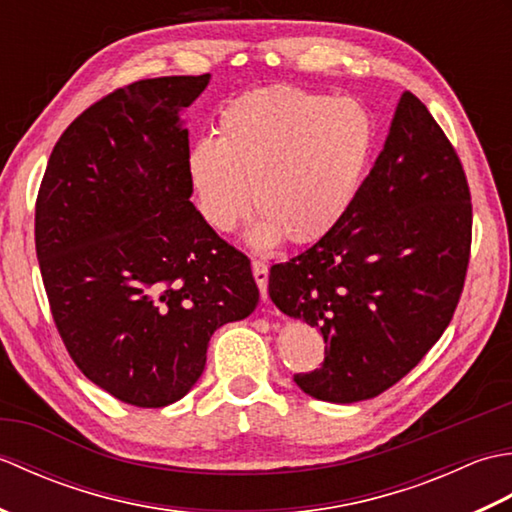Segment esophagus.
<instances>
[{"instance_id": "esophagus-1", "label": "esophagus", "mask_w": 512, "mask_h": 512, "mask_svg": "<svg viewBox=\"0 0 512 512\" xmlns=\"http://www.w3.org/2000/svg\"><path fill=\"white\" fill-rule=\"evenodd\" d=\"M253 277H255L257 286H259V292H262V297L266 299L268 297L266 295V288H268V264L255 259V262H253Z\"/></svg>"}]
</instances>
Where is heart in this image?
<instances>
[{"mask_svg": "<svg viewBox=\"0 0 512 512\" xmlns=\"http://www.w3.org/2000/svg\"><path fill=\"white\" fill-rule=\"evenodd\" d=\"M376 143L363 103L299 88L255 90L217 114V138L187 154L195 209L217 233L253 211L257 244H312L334 231L361 193Z\"/></svg>", "mask_w": 512, "mask_h": 512, "instance_id": "b5f03b06", "label": "heart"}]
</instances>
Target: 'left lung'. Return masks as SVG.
<instances>
[{
    "instance_id": "8db88e82",
    "label": "left lung",
    "mask_w": 512,
    "mask_h": 512,
    "mask_svg": "<svg viewBox=\"0 0 512 512\" xmlns=\"http://www.w3.org/2000/svg\"><path fill=\"white\" fill-rule=\"evenodd\" d=\"M473 204L458 151L416 94L400 96L385 149L339 226L270 268L288 317L317 325L325 358L295 383L358 402L407 376L447 330L471 259Z\"/></svg>"
}]
</instances>
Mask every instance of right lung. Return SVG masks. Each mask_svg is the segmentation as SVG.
<instances>
[{"instance_id": "1", "label": "right lung", "mask_w": 512, "mask_h": 512, "mask_svg": "<svg viewBox=\"0 0 512 512\" xmlns=\"http://www.w3.org/2000/svg\"><path fill=\"white\" fill-rule=\"evenodd\" d=\"M211 74L129 83L76 116L35 204L50 312L76 367L136 407L180 400L211 334L255 310L250 259L191 202L178 112Z\"/></svg>"}]
</instances>
